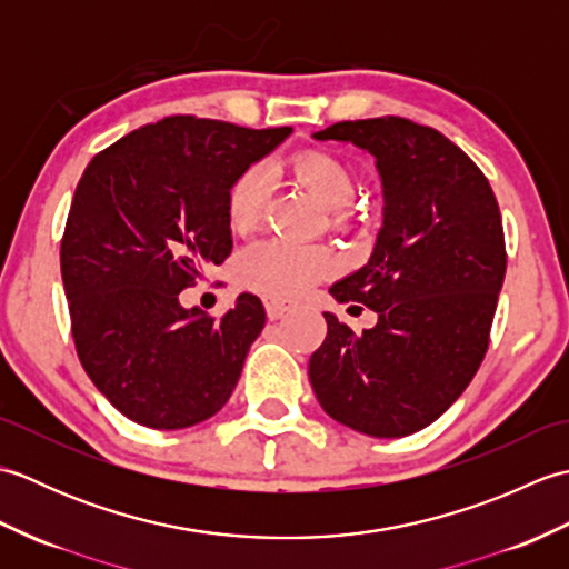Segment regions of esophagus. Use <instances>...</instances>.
<instances>
[{"mask_svg": "<svg viewBox=\"0 0 569 569\" xmlns=\"http://www.w3.org/2000/svg\"><path fill=\"white\" fill-rule=\"evenodd\" d=\"M263 306H266V316H269L271 320L286 316V312L293 308L291 300H286V298H276V296L263 298Z\"/></svg>", "mask_w": 569, "mask_h": 569, "instance_id": "esophagus-1", "label": "esophagus"}]
</instances>
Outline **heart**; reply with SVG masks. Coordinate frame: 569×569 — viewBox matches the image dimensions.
I'll list each match as a JSON object with an SVG mask.
<instances>
[{
    "instance_id": "obj_1",
    "label": "heart",
    "mask_w": 569,
    "mask_h": 569,
    "mask_svg": "<svg viewBox=\"0 0 569 569\" xmlns=\"http://www.w3.org/2000/svg\"><path fill=\"white\" fill-rule=\"evenodd\" d=\"M293 173L330 212L347 208L357 192L352 168L330 151L298 153ZM266 200H269V171L261 163H251L232 180L227 192V217L232 229L251 232L261 222ZM337 269L340 259L330 247L298 244L281 237L253 241L234 263L241 286L276 298L303 293Z\"/></svg>"
}]
</instances>
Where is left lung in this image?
Wrapping results in <instances>:
<instances>
[{
  "label": "left lung",
  "instance_id": "1",
  "mask_svg": "<svg viewBox=\"0 0 569 569\" xmlns=\"http://www.w3.org/2000/svg\"><path fill=\"white\" fill-rule=\"evenodd\" d=\"M312 137L369 151L383 186L369 263L330 288L379 320L355 335L325 312L328 335L308 365L312 391L342 426L403 438L438 420L487 355L506 276L499 202L477 163L432 127L377 117Z\"/></svg>",
  "mask_w": 569,
  "mask_h": 569
}]
</instances>
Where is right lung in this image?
Listing matches in <instances>:
<instances>
[{
    "label": "right lung",
    "mask_w": 569,
    "mask_h": 569,
    "mask_svg": "<svg viewBox=\"0 0 569 569\" xmlns=\"http://www.w3.org/2000/svg\"><path fill=\"white\" fill-rule=\"evenodd\" d=\"M291 131L178 114L84 168L60 241L72 340L98 391L139 426H198L232 396L261 300L241 293L214 320L178 293L232 253L229 186Z\"/></svg>",
    "instance_id": "add662e5"
}]
</instances>
